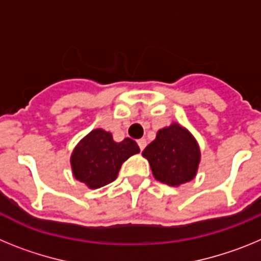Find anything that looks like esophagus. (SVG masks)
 Here are the masks:
<instances>
[{"mask_svg":"<svg viewBox=\"0 0 261 261\" xmlns=\"http://www.w3.org/2000/svg\"><path fill=\"white\" fill-rule=\"evenodd\" d=\"M137 144H138V146H140V149H141V150H144L145 146H146V140H145V138H141V140H138Z\"/></svg>","mask_w":261,"mask_h":261,"instance_id":"1","label":"esophagus"}]
</instances>
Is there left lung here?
Instances as JSON below:
<instances>
[{
    "instance_id": "left-lung-1",
    "label": "left lung",
    "mask_w": 261,
    "mask_h": 261,
    "mask_svg": "<svg viewBox=\"0 0 261 261\" xmlns=\"http://www.w3.org/2000/svg\"><path fill=\"white\" fill-rule=\"evenodd\" d=\"M142 155L149 161L156 180L179 187L196 176L201 151L188 129L179 123H172L159 129L155 140L145 147Z\"/></svg>"
}]
</instances>
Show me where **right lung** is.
Returning <instances> with one entry per match:
<instances>
[{
  "instance_id": "right-lung-1",
  "label": "right lung",
  "mask_w": 261,
  "mask_h": 261,
  "mask_svg": "<svg viewBox=\"0 0 261 261\" xmlns=\"http://www.w3.org/2000/svg\"><path fill=\"white\" fill-rule=\"evenodd\" d=\"M140 153V147L130 138L114 141L112 133L94 129L85 136L70 155L71 171L77 180L96 190L117 177L121 165L129 156Z\"/></svg>"
}]
</instances>
